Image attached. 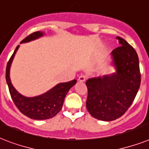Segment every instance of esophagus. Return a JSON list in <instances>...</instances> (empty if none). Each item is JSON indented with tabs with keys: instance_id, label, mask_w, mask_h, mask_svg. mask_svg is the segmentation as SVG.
I'll use <instances>...</instances> for the list:
<instances>
[{
	"instance_id": "esophagus-1",
	"label": "esophagus",
	"mask_w": 149,
	"mask_h": 149,
	"mask_svg": "<svg viewBox=\"0 0 149 149\" xmlns=\"http://www.w3.org/2000/svg\"><path fill=\"white\" fill-rule=\"evenodd\" d=\"M86 76L84 75H81L79 76V78H78V81L80 82H84L86 81Z\"/></svg>"
}]
</instances>
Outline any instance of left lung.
Instances as JSON below:
<instances>
[{
    "label": "left lung",
    "instance_id": "1",
    "mask_svg": "<svg viewBox=\"0 0 149 149\" xmlns=\"http://www.w3.org/2000/svg\"><path fill=\"white\" fill-rule=\"evenodd\" d=\"M120 46L111 52L116 72L89 78L86 81V107L92 117L109 122L120 118L132 104L140 84L141 73L135 50L117 37Z\"/></svg>",
    "mask_w": 149,
    "mask_h": 149
}]
</instances>
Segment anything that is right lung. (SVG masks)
<instances>
[{"label": "right lung", "mask_w": 149, "mask_h": 149, "mask_svg": "<svg viewBox=\"0 0 149 149\" xmlns=\"http://www.w3.org/2000/svg\"><path fill=\"white\" fill-rule=\"evenodd\" d=\"M43 35L44 32H34L25 38L21 43L29 42L39 38ZM18 47L19 45L17 46L6 68V81L13 102L18 110L30 118L35 120L52 118L61 110L65 96L71 87L76 84L77 81L72 80L65 83H59L46 93L36 97H28L21 95L14 88L10 78V65Z\"/></svg>", "instance_id": "right-lung-1"}]
</instances>
